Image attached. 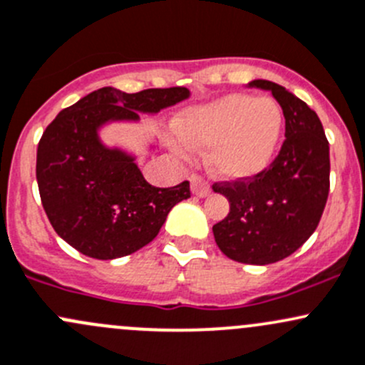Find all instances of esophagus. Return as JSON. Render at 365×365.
Listing matches in <instances>:
<instances>
[{
    "label": "esophagus",
    "mask_w": 365,
    "mask_h": 365,
    "mask_svg": "<svg viewBox=\"0 0 365 365\" xmlns=\"http://www.w3.org/2000/svg\"><path fill=\"white\" fill-rule=\"evenodd\" d=\"M190 189H192V194L197 195V197H206V195L212 192L210 185L201 176H190Z\"/></svg>",
    "instance_id": "1"
}]
</instances>
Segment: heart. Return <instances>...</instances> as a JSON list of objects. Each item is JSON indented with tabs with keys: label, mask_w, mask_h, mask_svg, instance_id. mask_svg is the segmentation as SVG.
<instances>
[{
	"label": "heart",
	"mask_w": 365,
	"mask_h": 365,
	"mask_svg": "<svg viewBox=\"0 0 365 365\" xmlns=\"http://www.w3.org/2000/svg\"><path fill=\"white\" fill-rule=\"evenodd\" d=\"M283 112L273 98L227 94L180 115L173 152L187 159L206 152V168L224 182H247L260 175L278 150Z\"/></svg>",
	"instance_id": "obj_1"
}]
</instances>
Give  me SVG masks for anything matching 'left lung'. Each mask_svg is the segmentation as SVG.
Returning <instances> with one entry per match:
<instances>
[{"instance_id":"1","label":"left lung","mask_w":365,"mask_h":365,"mask_svg":"<svg viewBox=\"0 0 365 365\" xmlns=\"http://www.w3.org/2000/svg\"><path fill=\"white\" fill-rule=\"evenodd\" d=\"M248 87L269 91L285 117L278 157L247 182L215 183L229 201V215L213 225L218 248L241 264L278 262L314 232L329 195V141L318 115L302 99L269 80Z\"/></svg>"}]
</instances>
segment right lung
Wrapping results in <instances>:
<instances>
[{"instance_id":"1","label":"right lung","mask_w":365,"mask_h":365,"mask_svg":"<svg viewBox=\"0 0 365 365\" xmlns=\"http://www.w3.org/2000/svg\"><path fill=\"white\" fill-rule=\"evenodd\" d=\"M189 96L185 87L136 94L103 87L48 124L36 152L38 189L53 231L75 250L99 260L134 253L159 234L173 206L190 197L189 182L153 187L134 153L99 138L112 122H140V113L155 115Z\"/></svg>"}]
</instances>
